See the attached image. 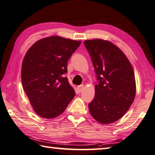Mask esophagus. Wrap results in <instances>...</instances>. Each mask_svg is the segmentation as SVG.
<instances>
[{"label":"esophagus","mask_w":155,"mask_h":155,"mask_svg":"<svg viewBox=\"0 0 155 155\" xmlns=\"http://www.w3.org/2000/svg\"><path fill=\"white\" fill-rule=\"evenodd\" d=\"M83 87H84V85H79V86H78L77 89H78V92L80 93V92L82 91V90L83 89Z\"/></svg>","instance_id":"34e87169"}]
</instances>
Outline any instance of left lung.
I'll return each mask as SVG.
<instances>
[{"label": "left lung", "instance_id": "8db88e82", "mask_svg": "<svg viewBox=\"0 0 155 155\" xmlns=\"http://www.w3.org/2000/svg\"><path fill=\"white\" fill-rule=\"evenodd\" d=\"M96 74L95 96L89 104L91 116L110 124L120 119L133 103L136 80L131 63L119 47L110 41H84Z\"/></svg>", "mask_w": 155, "mask_h": 155}]
</instances>
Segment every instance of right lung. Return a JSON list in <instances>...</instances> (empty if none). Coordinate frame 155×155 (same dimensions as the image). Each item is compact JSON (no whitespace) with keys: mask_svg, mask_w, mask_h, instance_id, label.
<instances>
[{"mask_svg":"<svg viewBox=\"0 0 155 155\" xmlns=\"http://www.w3.org/2000/svg\"><path fill=\"white\" fill-rule=\"evenodd\" d=\"M81 41L52 36L36 41L21 66V83L34 110L53 119L65 110L75 95L67 77V64Z\"/></svg>","mask_w":155,"mask_h":155,"instance_id":"right-lung-1","label":"right lung"}]
</instances>
